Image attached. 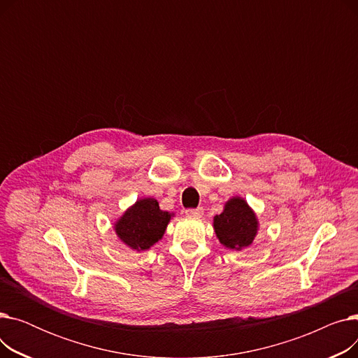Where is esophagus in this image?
Instances as JSON below:
<instances>
[{
  "mask_svg": "<svg viewBox=\"0 0 358 358\" xmlns=\"http://www.w3.org/2000/svg\"><path fill=\"white\" fill-rule=\"evenodd\" d=\"M203 213H204L203 208L187 209V210H185V215H187V216H192V217H200V216H203Z\"/></svg>",
  "mask_w": 358,
  "mask_h": 358,
  "instance_id": "esophagus-1",
  "label": "esophagus"
}]
</instances>
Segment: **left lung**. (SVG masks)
Listing matches in <instances>:
<instances>
[{"label":"left lung","instance_id":"left-lung-1","mask_svg":"<svg viewBox=\"0 0 358 358\" xmlns=\"http://www.w3.org/2000/svg\"><path fill=\"white\" fill-rule=\"evenodd\" d=\"M258 219L250 204L242 197H232L224 203L223 212L213 217V229L223 247L245 250L257 236Z\"/></svg>","mask_w":358,"mask_h":358}]
</instances>
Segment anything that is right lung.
I'll list each match as a JSON object with an SVG mask.
<instances>
[{"instance_id":"add662e5","label":"right lung","mask_w":358,"mask_h":358,"mask_svg":"<svg viewBox=\"0 0 358 358\" xmlns=\"http://www.w3.org/2000/svg\"><path fill=\"white\" fill-rule=\"evenodd\" d=\"M174 213L159 209L152 197H143L115 222V232L126 247L134 251H146L162 239Z\"/></svg>"}]
</instances>
